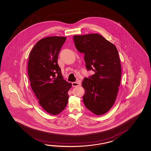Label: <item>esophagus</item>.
Listing matches in <instances>:
<instances>
[{
	"label": "esophagus",
	"mask_w": 151,
	"mask_h": 151,
	"mask_svg": "<svg viewBox=\"0 0 151 151\" xmlns=\"http://www.w3.org/2000/svg\"><path fill=\"white\" fill-rule=\"evenodd\" d=\"M81 85V84L80 82H73L72 83L73 87L79 86Z\"/></svg>",
	"instance_id": "1"
}]
</instances>
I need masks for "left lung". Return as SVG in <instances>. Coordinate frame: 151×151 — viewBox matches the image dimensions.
Listing matches in <instances>:
<instances>
[{
  "label": "left lung",
  "instance_id": "8db88e82",
  "mask_svg": "<svg viewBox=\"0 0 151 151\" xmlns=\"http://www.w3.org/2000/svg\"><path fill=\"white\" fill-rule=\"evenodd\" d=\"M77 50L84 54L87 70L82 86L85 106L95 115L106 113L114 105L121 78V65L115 46L97 34L73 36Z\"/></svg>",
  "mask_w": 151,
  "mask_h": 151
}]
</instances>
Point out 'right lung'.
I'll list each match as a JSON object with an SVG mask.
<instances>
[{"instance_id":"add662e5","label":"right lung","mask_w":151,"mask_h":151,"mask_svg":"<svg viewBox=\"0 0 151 151\" xmlns=\"http://www.w3.org/2000/svg\"><path fill=\"white\" fill-rule=\"evenodd\" d=\"M66 38L52 36L40 40L30 52L28 74L30 86L40 105L52 115L66 106L68 91L72 86L64 79L58 56Z\"/></svg>"}]
</instances>
